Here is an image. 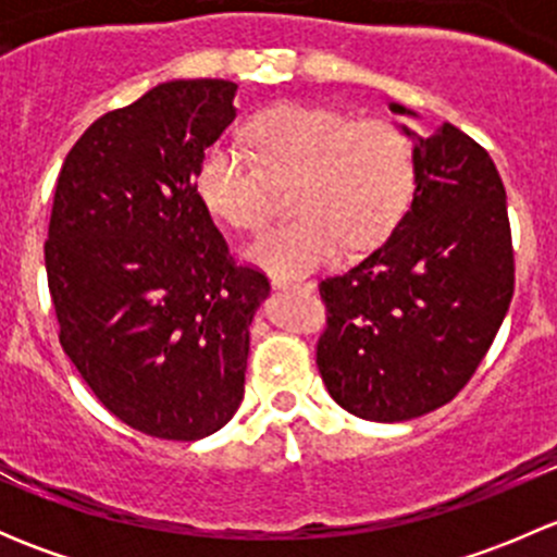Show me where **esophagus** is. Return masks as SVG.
Instances as JSON below:
<instances>
[{
  "mask_svg": "<svg viewBox=\"0 0 557 557\" xmlns=\"http://www.w3.org/2000/svg\"><path fill=\"white\" fill-rule=\"evenodd\" d=\"M272 288L274 290H312V283H299V280H288V277H272Z\"/></svg>",
  "mask_w": 557,
  "mask_h": 557,
  "instance_id": "34e87169",
  "label": "esophagus"
}]
</instances>
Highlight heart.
Masks as SVG:
<instances>
[{
    "mask_svg": "<svg viewBox=\"0 0 557 557\" xmlns=\"http://www.w3.org/2000/svg\"><path fill=\"white\" fill-rule=\"evenodd\" d=\"M250 150L215 139L196 170V194L234 228H258L272 210V185L296 177L294 221L269 226L245 258L277 277H299L334 261L345 245L383 243L401 221L414 185V150L385 117L352 121L310 104H283L252 117ZM257 159L252 160L251 156Z\"/></svg>",
    "mask_w": 557,
    "mask_h": 557,
    "instance_id": "b5f03b06",
    "label": "heart"
}]
</instances>
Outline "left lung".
I'll return each mask as SVG.
<instances>
[{"instance_id": "left-lung-1", "label": "left lung", "mask_w": 557, "mask_h": 557, "mask_svg": "<svg viewBox=\"0 0 557 557\" xmlns=\"http://www.w3.org/2000/svg\"><path fill=\"white\" fill-rule=\"evenodd\" d=\"M398 126L414 150L409 210L358 267L320 283L329 307L320 377L342 409L374 423L450 401L493 345L515 290L507 190L487 150L453 123L429 137Z\"/></svg>"}]
</instances>
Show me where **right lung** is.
<instances>
[{
	"label": "right lung",
	"mask_w": 557,
	"mask_h": 557,
	"mask_svg": "<svg viewBox=\"0 0 557 557\" xmlns=\"http://www.w3.org/2000/svg\"><path fill=\"white\" fill-rule=\"evenodd\" d=\"M234 94L232 81L161 83L94 121L55 183L45 269L61 347L117 420L159 440H205L234 418L269 296L196 194Z\"/></svg>",
	"instance_id": "obj_1"
}]
</instances>
